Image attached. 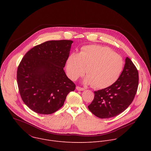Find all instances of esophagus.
I'll use <instances>...</instances> for the list:
<instances>
[{
  "instance_id": "1",
  "label": "esophagus",
  "mask_w": 151,
  "mask_h": 151,
  "mask_svg": "<svg viewBox=\"0 0 151 151\" xmlns=\"http://www.w3.org/2000/svg\"><path fill=\"white\" fill-rule=\"evenodd\" d=\"M76 90H78V91H83V90H85V88H82V87H79V86H77Z\"/></svg>"
}]
</instances>
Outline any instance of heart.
I'll list each match as a JSON object with an SVG mask.
<instances>
[{"label":"heart","mask_w":151,"mask_h":151,"mask_svg":"<svg viewBox=\"0 0 151 151\" xmlns=\"http://www.w3.org/2000/svg\"><path fill=\"white\" fill-rule=\"evenodd\" d=\"M124 66L123 58L106 47L88 45L81 48L79 52L68 57L66 70L72 81L84 75V82L94 88L110 87L119 78Z\"/></svg>","instance_id":"b5f03b06"}]
</instances>
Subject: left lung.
<instances>
[{
    "label": "left lung",
    "mask_w": 151,
    "mask_h": 151,
    "mask_svg": "<svg viewBox=\"0 0 151 151\" xmlns=\"http://www.w3.org/2000/svg\"><path fill=\"white\" fill-rule=\"evenodd\" d=\"M138 85V70L132 61L127 57L118 79L110 87L94 92V99L88 106L89 110L101 119L118 115L132 103Z\"/></svg>",
    "instance_id": "8db88e82"
}]
</instances>
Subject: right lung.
I'll return each mask as SVG.
<instances>
[{
	"mask_svg": "<svg viewBox=\"0 0 151 151\" xmlns=\"http://www.w3.org/2000/svg\"><path fill=\"white\" fill-rule=\"evenodd\" d=\"M70 40H49L30 50L19 63L17 73L19 92L33 111L48 115L63 106L75 84L64 71L69 56Z\"/></svg>",
	"mask_w": 151,
	"mask_h": 151,
	"instance_id": "right-lung-1",
	"label": "right lung"
}]
</instances>
